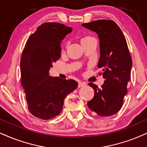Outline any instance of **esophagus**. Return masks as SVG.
Wrapping results in <instances>:
<instances>
[{"instance_id": "1", "label": "esophagus", "mask_w": 147, "mask_h": 147, "mask_svg": "<svg viewBox=\"0 0 147 147\" xmlns=\"http://www.w3.org/2000/svg\"><path fill=\"white\" fill-rule=\"evenodd\" d=\"M86 85V83L85 82H79V84H78V87H85Z\"/></svg>"}]
</instances>
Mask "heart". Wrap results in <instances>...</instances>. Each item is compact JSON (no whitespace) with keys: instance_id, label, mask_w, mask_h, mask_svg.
Here are the masks:
<instances>
[{"instance_id":"1","label":"heart","mask_w":147,"mask_h":147,"mask_svg":"<svg viewBox=\"0 0 147 147\" xmlns=\"http://www.w3.org/2000/svg\"><path fill=\"white\" fill-rule=\"evenodd\" d=\"M92 38V37H91V36H84V37H83V38H81V43H83V42L87 41V40H90V38Z\"/></svg>"}]
</instances>
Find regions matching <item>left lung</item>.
I'll return each mask as SVG.
<instances>
[{
    "label": "left lung",
    "instance_id": "8db88e82",
    "mask_svg": "<svg viewBox=\"0 0 147 147\" xmlns=\"http://www.w3.org/2000/svg\"><path fill=\"white\" fill-rule=\"evenodd\" d=\"M82 26L98 35L100 57L98 67L102 68L105 79L101 88L92 83L88 84L94 90V96L87 106L100 116H111L122 107L130 79L132 60L127 42L113 20H99Z\"/></svg>",
    "mask_w": 147,
    "mask_h": 147
}]
</instances>
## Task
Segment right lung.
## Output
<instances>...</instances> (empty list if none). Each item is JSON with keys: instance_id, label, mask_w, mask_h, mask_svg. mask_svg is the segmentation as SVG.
I'll use <instances>...</instances> for the list:
<instances>
[{"instance_id": "add662e5", "label": "right lung", "mask_w": 147, "mask_h": 147, "mask_svg": "<svg viewBox=\"0 0 147 147\" xmlns=\"http://www.w3.org/2000/svg\"><path fill=\"white\" fill-rule=\"evenodd\" d=\"M72 28L55 22H46L37 28L28 39L20 62L21 81L28 109L32 115L50 119L60 115L64 98L78 83L49 75L53 63L61 56V42Z\"/></svg>"}]
</instances>
